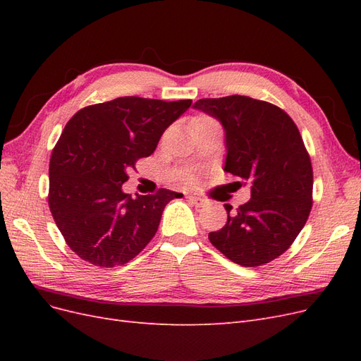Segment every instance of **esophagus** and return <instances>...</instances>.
Wrapping results in <instances>:
<instances>
[{
  "mask_svg": "<svg viewBox=\"0 0 361 361\" xmlns=\"http://www.w3.org/2000/svg\"><path fill=\"white\" fill-rule=\"evenodd\" d=\"M187 199H188V202H191L192 204H195L197 207L204 206V200L200 199V197H197V195H187Z\"/></svg>",
  "mask_w": 361,
  "mask_h": 361,
  "instance_id": "34e87169",
  "label": "esophagus"
}]
</instances>
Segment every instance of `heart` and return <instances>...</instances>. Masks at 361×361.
I'll return each mask as SVG.
<instances>
[{
	"mask_svg": "<svg viewBox=\"0 0 361 361\" xmlns=\"http://www.w3.org/2000/svg\"><path fill=\"white\" fill-rule=\"evenodd\" d=\"M207 125H216V122H215V120H212L211 117H197L192 123L194 129L200 128V126H207Z\"/></svg>",
	"mask_w": 361,
	"mask_h": 361,
	"instance_id": "obj_1",
	"label": "heart"
}]
</instances>
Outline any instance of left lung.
I'll use <instances>...</instances> for the list:
<instances>
[{"label":"left lung","instance_id":"8db88e82","mask_svg":"<svg viewBox=\"0 0 361 361\" xmlns=\"http://www.w3.org/2000/svg\"><path fill=\"white\" fill-rule=\"evenodd\" d=\"M192 108L221 123L224 171L251 190L235 214L224 204L227 223L209 241L238 265L268 264L290 247L312 209L313 171L300 130L281 108L248 96L199 99Z\"/></svg>","mask_w":361,"mask_h":361}]
</instances>
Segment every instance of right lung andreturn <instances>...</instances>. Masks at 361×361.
I'll use <instances>...</instances> for the list:
<instances>
[{"instance_id":"obj_1","label":"right lung","mask_w":361,"mask_h":361,"mask_svg":"<svg viewBox=\"0 0 361 361\" xmlns=\"http://www.w3.org/2000/svg\"><path fill=\"white\" fill-rule=\"evenodd\" d=\"M191 104L125 96L85 106L64 126L49 161L48 202L64 241L82 260L125 265L155 236L164 207L180 194L161 188L130 197L122 185Z\"/></svg>"}]
</instances>
